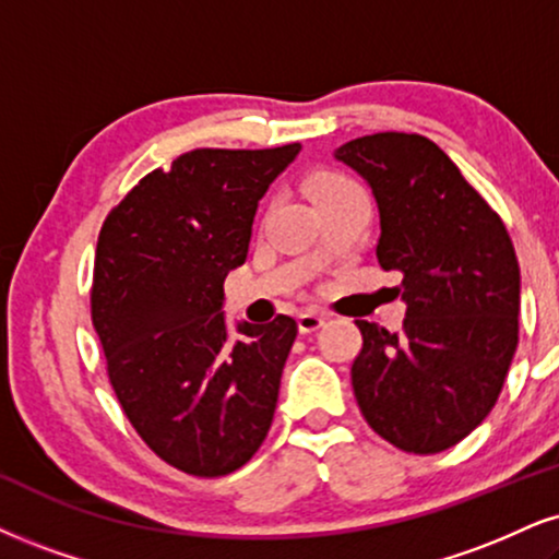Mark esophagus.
I'll return each mask as SVG.
<instances>
[{"mask_svg":"<svg viewBox=\"0 0 559 559\" xmlns=\"http://www.w3.org/2000/svg\"><path fill=\"white\" fill-rule=\"evenodd\" d=\"M323 323H326V319H323V316L316 313V311H306V313L298 316V329H300V334H313V332H319Z\"/></svg>","mask_w":559,"mask_h":559,"instance_id":"obj_1","label":"esophagus"}]
</instances>
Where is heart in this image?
<instances>
[{
    "label": "heart",
    "mask_w": 559,
    "mask_h": 559,
    "mask_svg": "<svg viewBox=\"0 0 559 559\" xmlns=\"http://www.w3.org/2000/svg\"><path fill=\"white\" fill-rule=\"evenodd\" d=\"M344 183H353V181H347V178L336 176V174H316V176L308 178L306 189H308V194H311V199H313V197L323 194V191L336 189V186H344Z\"/></svg>",
    "instance_id": "1"
}]
</instances>
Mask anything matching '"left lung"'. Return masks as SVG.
I'll return each mask as SVG.
<instances>
[{"label": "left lung", "instance_id": "obj_1", "mask_svg": "<svg viewBox=\"0 0 559 559\" xmlns=\"http://www.w3.org/2000/svg\"><path fill=\"white\" fill-rule=\"evenodd\" d=\"M373 191L376 257L402 274L399 334L355 321L353 389L378 436L440 453L490 415L519 344L521 272L506 225L436 142L383 132L334 150Z\"/></svg>", "mask_w": 559, "mask_h": 559}]
</instances>
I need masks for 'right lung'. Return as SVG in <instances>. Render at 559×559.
I'll return each mask as SVG.
<instances>
[{"label": "right lung", "mask_w": 559, "mask_h": 559, "mask_svg": "<svg viewBox=\"0 0 559 559\" xmlns=\"http://www.w3.org/2000/svg\"><path fill=\"white\" fill-rule=\"evenodd\" d=\"M300 153L191 150L103 223L93 323L129 423L163 461L225 477L264 443L298 323L238 321L225 277L243 264L261 197Z\"/></svg>", "instance_id": "obj_1"}]
</instances>
